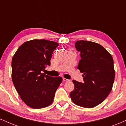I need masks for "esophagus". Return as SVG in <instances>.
Segmentation results:
<instances>
[{
	"instance_id": "esophagus-1",
	"label": "esophagus",
	"mask_w": 126,
	"mask_h": 126,
	"mask_svg": "<svg viewBox=\"0 0 126 126\" xmlns=\"http://www.w3.org/2000/svg\"><path fill=\"white\" fill-rule=\"evenodd\" d=\"M63 81H64V82H69V81H70V80H69V79H66V78H63Z\"/></svg>"
}]
</instances>
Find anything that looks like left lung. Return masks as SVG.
I'll return each instance as SVG.
<instances>
[{"label": "left lung", "mask_w": 126, "mask_h": 126, "mask_svg": "<svg viewBox=\"0 0 126 126\" xmlns=\"http://www.w3.org/2000/svg\"><path fill=\"white\" fill-rule=\"evenodd\" d=\"M75 47L80 52L78 69L83 73V82L73 80L75 89L70 93L74 104L91 108L100 104L112 90L115 70L112 57L98 43L80 40Z\"/></svg>", "instance_id": "left-lung-1"}]
</instances>
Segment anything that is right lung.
Returning <instances> with one entry per match:
<instances>
[{
    "label": "right lung",
    "instance_id": "right-lung-1",
    "mask_svg": "<svg viewBox=\"0 0 126 126\" xmlns=\"http://www.w3.org/2000/svg\"><path fill=\"white\" fill-rule=\"evenodd\" d=\"M59 44L46 40H32L20 46L12 60V79L21 99L30 107L39 109L53 102L62 82L42 73L50 65L52 54Z\"/></svg>",
    "mask_w": 126,
    "mask_h": 126
}]
</instances>
